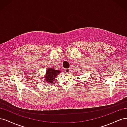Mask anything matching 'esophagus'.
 Here are the masks:
<instances>
[{
	"label": "esophagus",
	"mask_w": 127,
	"mask_h": 127,
	"mask_svg": "<svg viewBox=\"0 0 127 127\" xmlns=\"http://www.w3.org/2000/svg\"><path fill=\"white\" fill-rule=\"evenodd\" d=\"M70 69L69 68H66L65 69V72L66 73H69L70 72Z\"/></svg>",
	"instance_id": "esophagus-1"
}]
</instances>
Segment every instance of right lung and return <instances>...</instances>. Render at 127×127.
Masks as SVG:
<instances>
[{
	"label": "right lung",
	"instance_id": "1",
	"mask_svg": "<svg viewBox=\"0 0 127 127\" xmlns=\"http://www.w3.org/2000/svg\"><path fill=\"white\" fill-rule=\"evenodd\" d=\"M61 72V70H56L53 68H48L46 72V75L45 77V81H44V82H46L48 84L53 83L56 76H58Z\"/></svg>",
	"mask_w": 127,
	"mask_h": 127
}]
</instances>
